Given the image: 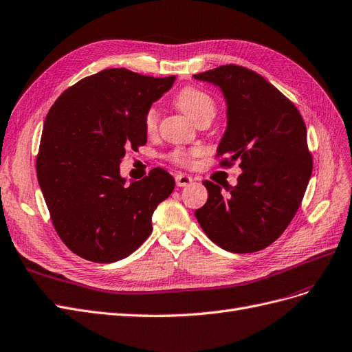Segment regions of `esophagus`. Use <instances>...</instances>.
I'll list each match as a JSON object with an SVG mask.
<instances>
[{"instance_id": "1", "label": "esophagus", "mask_w": 352, "mask_h": 352, "mask_svg": "<svg viewBox=\"0 0 352 352\" xmlns=\"http://www.w3.org/2000/svg\"><path fill=\"white\" fill-rule=\"evenodd\" d=\"M192 178L190 175H186V174H178L175 175V183L178 187H186V186H190L191 184Z\"/></svg>"}]
</instances>
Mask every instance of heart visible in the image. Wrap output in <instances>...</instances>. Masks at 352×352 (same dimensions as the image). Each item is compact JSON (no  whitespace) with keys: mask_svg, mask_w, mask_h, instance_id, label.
I'll use <instances>...</instances> for the list:
<instances>
[{"mask_svg":"<svg viewBox=\"0 0 352 352\" xmlns=\"http://www.w3.org/2000/svg\"><path fill=\"white\" fill-rule=\"evenodd\" d=\"M175 104L179 108V111L183 112L186 117H188L192 122H195L199 117L201 116H212L214 114V102L213 99L203 92L200 89L196 87H186L181 90V92L177 95ZM156 122H157V114L155 109H149L146 112L144 117V127L147 131H153L156 129ZM192 153L191 152H184V151H175L171 157L173 161L178 164H187L191 160Z\"/></svg>","mask_w":352,"mask_h":352,"instance_id":"1","label":"heart"}]
</instances>
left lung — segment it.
I'll return each mask as SVG.
<instances>
[{"instance_id": "obj_1", "label": "left lung", "mask_w": 352, "mask_h": 352, "mask_svg": "<svg viewBox=\"0 0 352 352\" xmlns=\"http://www.w3.org/2000/svg\"><path fill=\"white\" fill-rule=\"evenodd\" d=\"M217 86L226 105V130L218 144L221 165L240 161L230 195L203 181L206 205L195 212L210 240L232 253L266 248L298 210L313 171L307 129L298 109L262 76L222 65L192 76Z\"/></svg>"}]
</instances>
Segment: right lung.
Masks as SVG:
<instances>
[{
  "instance_id": "obj_1",
  "label": "right lung",
  "mask_w": 352,
  "mask_h": 352,
  "mask_svg": "<svg viewBox=\"0 0 352 352\" xmlns=\"http://www.w3.org/2000/svg\"><path fill=\"white\" fill-rule=\"evenodd\" d=\"M174 82L109 69L67 89L50 109L38 181L56 234L77 256L112 263L151 235L152 214L175 181L155 168L127 186L120 164L129 147L147 142L146 112Z\"/></svg>"
}]
</instances>
